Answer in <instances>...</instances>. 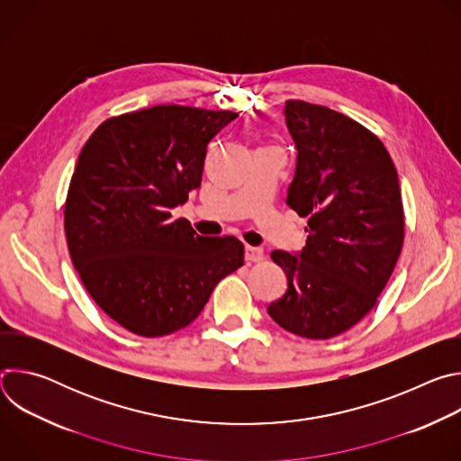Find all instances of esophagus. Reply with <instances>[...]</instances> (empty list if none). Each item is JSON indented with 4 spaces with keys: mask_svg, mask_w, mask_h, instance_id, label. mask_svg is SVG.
I'll return each instance as SVG.
<instances>
[{
    "mask_svg": "<svg viewBox=\"0 0 461 461\" xmlns=\"http://www.w3.org/2000/svg\"><path fill=\"white\" fill-rule=\"evenodd\" d=\"M244 258H246L248 262H260L262 258H265V251H262V248L246 246V253H244Z\"/></svg>",
    "mask_w": 461,
    "mask_h": 461,
    "instance_id": "esophagus-1",
    "label": "esophagus"
}]
</instances>
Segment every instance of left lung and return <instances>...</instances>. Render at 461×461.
<instances>
[{
	"mask_svg": "<svg viewBox=\"0 0 461 461\" xmlns=\"http://www.w3.org/2000/svg\"><path fill=\"white\" fill-rule=\"evenodd\" d=\"M297 146L288 206L308 217L301 255L276 249L288 279L268 306L285 330L330 339L359 322L386 286L405 239L398 171L370 129L330 107L286 102Z\"/></svg>",
	"mask_w": 461,
	"mask_h": 461,
	"instance_id": "obj_1",
	"label": "left lung"
}]
</instances>
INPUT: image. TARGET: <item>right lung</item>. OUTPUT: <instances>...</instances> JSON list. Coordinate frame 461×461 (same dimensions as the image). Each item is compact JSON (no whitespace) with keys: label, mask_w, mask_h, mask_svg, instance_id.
Masks as SVG:
<instances>
[{"label":"right lung","mask_w":461,"mask_h":461,"mask_svg":"<svg viewBox=\"0 0 461 461\" xmlns=\"http://www.w3.org/2000/svg\"><path fill=\"white\" fill-rule=\"evenodd\" d=\"M233 111L155 105L102 122L80 151L63 208L73 265L93 301L142 338L199 317L244 262L233 237L171 219L201 185L210 140Z\"/></svg>","instance_id":"right-lung-1"}]
</instances>
